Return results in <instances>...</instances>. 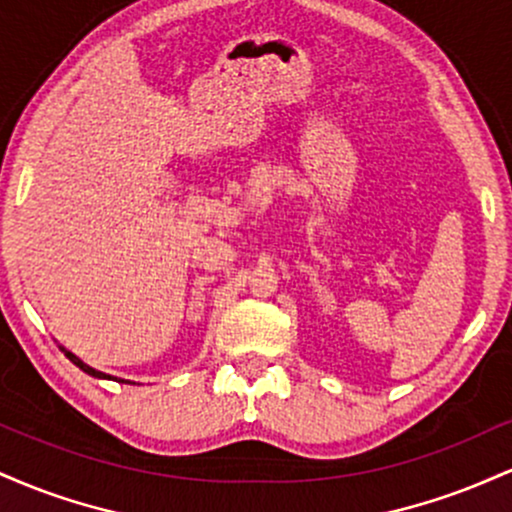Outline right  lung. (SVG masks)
<instances>
[{
  "label": "right lung",
  "instance_id": "obj_1",
  "mask_svg": "<svg viewBox=\"0 0 512 512\" xmlns=\"http://www.w3.org/2000/svg\"><path fill=\"white\" fill-rule=\"evenodd\" d=\"M60 349L64 351V356H67V358H69V361H72L76 368H81V370H84V373H88V375H93V378H101V380H117V378H113V375H108V373H101V370L91 368V366H88V363H84V361H81V358H79V356H76V354H72V351H69V349H64V346H60ZM120 383H129V380H120ZM132 385H134V383H132Z\"/></svg>",
  "mask_w": 512,
  "mask_h": 512
}]
</instances>
